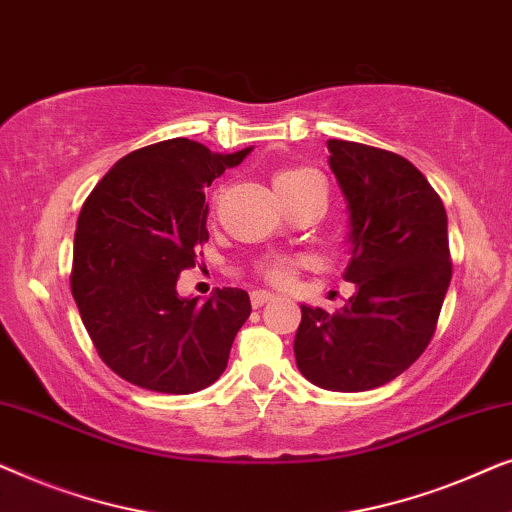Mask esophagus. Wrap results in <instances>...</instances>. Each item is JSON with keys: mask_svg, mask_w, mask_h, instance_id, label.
I'll return each mask as SVG.
<instances>
[{"mask_svg": "<svg viewBox=\"0 0 512 512\" xmlns=\"http://www.w3.org/2000/svg\"><path fill=\"white\" fill-rule=\"evenodd\" d=\"M275 300V293L270 291H251V305L254 307H263L265 303Z\"/></svg>", "mask_w": 512, "mask_h": 512, "instance_id": "34e87169", "label": "esophagus"}]
</instances>
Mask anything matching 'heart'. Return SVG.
<instances>
[{
  "label": "heart",
  "mask_w": 512,
  "mask_h": 512,
  "mask_svg": "<svg viewBox=\"0 0 512 512\" xmlns=\"http://www.w3.org/2000/svg\"><path fill=\"white\" fill-rule=\"evenodd\" d=\"M319 179V174L310 170V167H286L275 177V188L277 191H289V188L303 186L307 181ZM305 265V258L300 256H272L265 258V261L258 265V272L268 279L270 284L286 286L293 282L296 272Z\"/></svg>",
  "instance_id": "obj_1"
}]
</instances>
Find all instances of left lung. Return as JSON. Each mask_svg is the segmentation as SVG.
<instances>
[{"label": "left lung", "mask_w": 512, "mask_h": 512, "mask_svg": "<svg viewBox=\"0 0 512 512\" xmlns=\"http://www.w3.org/2000/svg\"><path fill=\"white\" fill-rule=\"evenodd\" d=\"M328 165L349 207L356 284L345 310L303 305L293 352L317 387L368 391L415 363L436 333L452 279L447 214L410 160L375 146L328 139Z\"/></svg>", "instance_id": "1"}]
</instances>
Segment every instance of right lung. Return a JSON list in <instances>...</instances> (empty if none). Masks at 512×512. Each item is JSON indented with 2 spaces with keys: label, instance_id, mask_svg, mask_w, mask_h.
I'll use <instances>...</instances> for the list:
<instances>
[{
  "label": "right lung",
  "instance_id": "1",
  "mask_svg": "<svg viewBox=\"0 0 512 512\" xmlns=\"http://www.w3.org/2000/svg\"><path fill=\"white\" fill-rule=\"evenodd\" d=\"M249 151L165 139L118 160L83 202L72 296L100 359L130 384L193 394L226 370L249 293L223 286L198 303L177 282L209 240L205 188Z\"/></svg>",
  "mask_w": 512,
  "mask_h": 512
}]
</instances>
